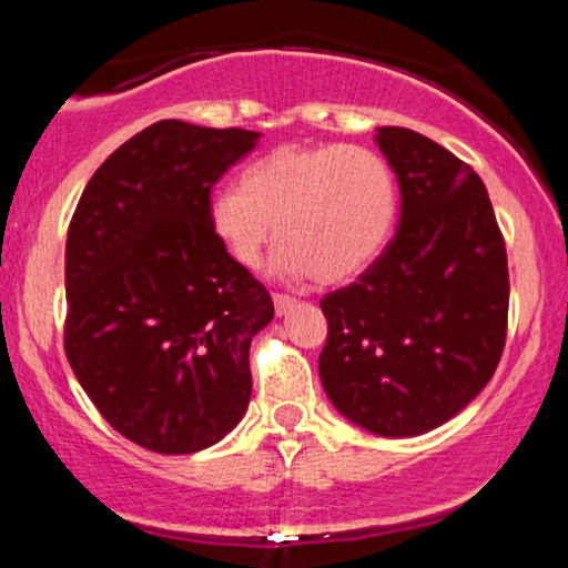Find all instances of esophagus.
<instances>
[{
	"label": "esophagus",
	"mask_w": 568,
	"mask_h": 568,
	"mask_svg": "<svg viewBox=\"0 0 568 568\" xmlns=\"http://www.w3.org/2000/svg\"><path fill=\"white\" fill-rule=\"evenodd\" d=\"M272 298H275V312H277L280 317L288 315L293 306H296V298L288 296V293H275V296H272Z\"/></svg>",
	"instance_id": "34e87169"
}]
</instances>
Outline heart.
I'll return each instance as SVG.
<instances>
[{"mask_svg": "<svg viewBox=\"0 0 568 568\" xmlns=\"http://www.w3.org/2000/svg\"><path fill=\"white\" fill-rule=\"evenodd\" d=\"M397 221V181L368 146H277L207 197V226L234 264L253 270L272 234L283 277L344 283L387 247ZM276 226L272 227L271 224Z\"/></svg>", "mask_w": 568, "mask_h": 568, "instance_id": "b5f03b06", "label": "heart"}]
</instances>
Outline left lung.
<instances>
[{
    "label": "left lung",
    "instance_id": "1",
    "mask_svg": "<svg viewBox=\"0 0 568 568\" xmlns=\"http://www.w3.org/2000/svg\"><path fill=\"white\" fill-rule=\"evenodd\" d=\"M376 143L400 186V224L374 264L321 302V379L338 414L384 438L454 419L491 382L510 275L491 200L467 162L408 128Z\"/></svg>",
    "mask_w": 568,
    "mask_h": 568
}]
</instances>
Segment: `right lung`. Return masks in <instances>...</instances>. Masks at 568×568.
I'll return each mask as SVG.
<instances>
[{
	"label": "right lung",
	"instance_id": "obj_1",
	"mask_svg": "<svg viewBox=\"0 0 568 568\" xmlns=\"http://www.w3.org/2000/svg\"><path fill=\"white\" fill-rule=\"evenodd\" d=\"M256 141L154 122L109 154L71 216L69 366L103 419L149 452H202L251 400L247 349L275 304L221 251L207 197Z\"/></svg>",
	"mask_w": 568,
	"mask_h": 568
}]
</instances>
